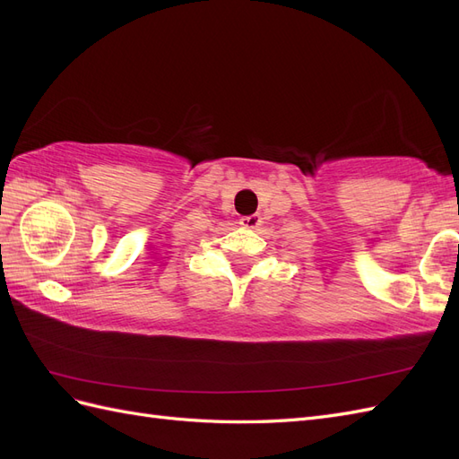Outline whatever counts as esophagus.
I'll return each mask as SVG.
<instances>
[{"instance_id":"1","label":"esophagus","mask_w":459,"mask_h":459,"mask_svg":"<svg viewBox=\"0 0 459 459\" xmlns=\"http://www.w3.org/2000/svg\"><path fill=\"white\" fill-rule=\"evenodd\" d=\"M239 224L247 230H256L260 224H262V218L260 214H251V216H243Z\"/></svg>"}]
</instances>
